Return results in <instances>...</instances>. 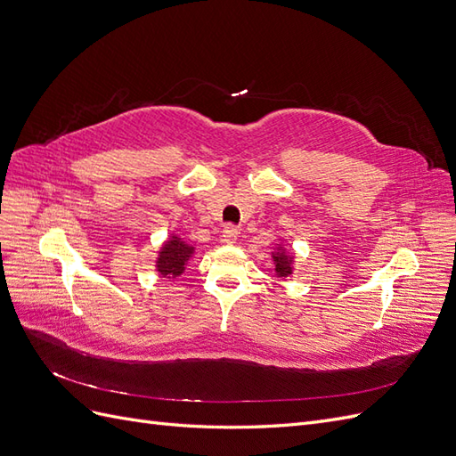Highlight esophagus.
Listing matches in <instances>:
<instances>
[{"mask_svg": "<svg viewBox=\"0 0 456 456\" xmlns=\"http://www.w3.org/2000/svg\"><path fill=\"white\" fill-rule=\"evenodd\" d=\"M238 228L233 226V224H228V226H224V230H223V236H220V240H223V243H226V245H232V243H236V240H238Z\"/></svg>", "mask_w": 456, "mask_h": 456, "instance_id": "34e87169", "label": "esophagus"}]
</instances>
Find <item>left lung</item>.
<instances>
[{
	"label": "left lung",
	"mask_w": 456,
	"mask_h": 456,
	"mask_svg": "<svg viewBox=\"0 0 456 456\" xmlns=\"http://www.w3.org/2000/svg\"><path fill=\"white\" fill-rule=\"evenodd\" d=\"M273 265H275V273L278 278H287V275L293 273V256L285 253V249H280L273 253Z\"/></svg>",
	"instance_id": "left-lung-1"
}]
</instances>
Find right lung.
I'll return each instance as SVG.
<instances>
[{"instance_id":"right-lung-1","label":"right lung","mask_w":456,"mask_h":456,"mask_svg":"<svg viewBox=\"0 0 456 456\" xmlns=\"http://www.w3.org/2000/svg\"><path fill=\"white\" fill-rule=\"evenodd\" d=\"M191 255H194V247L176 236L169 238L161 247L156 260V268L161 278H178L184 272Z\"/></svg>"}]
</instances>
